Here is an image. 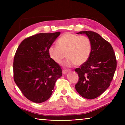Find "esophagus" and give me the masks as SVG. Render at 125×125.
Wrapping results in <instances>:
<instances>
[{
    "mask_svg": "<svg viewBox=\"0 0 125 125\" xmlns=\"http://www.w3.org/2000/svg\"><path fill=\"white\" fill-rule=\"evenodd\" d=\"M69 71H70L69 69H63L62 71V73L63 74H66L67 72H68Z\"/></svg>",
    "mask_w": 125,
    "mask_h": 125,
    "instance_id": "1",
    "label": "esophagus"
}]
</instances>
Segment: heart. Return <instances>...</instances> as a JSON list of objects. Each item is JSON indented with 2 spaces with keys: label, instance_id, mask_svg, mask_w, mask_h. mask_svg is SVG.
Segmentation results:
<instances>
[{
  "label": "heart",
  "instance_id": "b5f03b06",
  "mask_svg": "<svg viewBox=\"0 0 125 125\" xmlns=\"http://www.w3.org/2000/svg\"><path fill=\"white\" fill-rule=\"evenodd\" d=\"M57 43L58 46H50L48 54L54 62L60 64L67 53L68 58L64 62V65L67 67L84 64L89 60L92 53V42L85 36L65 33L59 38Z\"/></svg>",
  "mask_w": 125,
  "mask_h": 125
}]
</instances>
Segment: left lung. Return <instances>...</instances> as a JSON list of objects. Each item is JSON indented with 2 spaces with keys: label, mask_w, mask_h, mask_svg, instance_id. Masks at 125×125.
Returning a JSON list of instances; mask_svg holds the SVG:
<instances>
[{
  "label": "left lung",
  "mask_w": 125,
  "mask_h": 125,
  "mask_svg": "<svg viewBox=\"0 0 125 125\" xmlns=\"http://www.w3.org/2000/svg\"><path fill=\"white\" fill-rule=\"evenodd\" d=\"M92 42V53L89 60L75 69L79 80L75 88L84 98L94 99L109 87L115 74L117 62L111 44L98 33L92 31H80Z\"/></svg>",
  "instance_id": "1"
}]
</instances>
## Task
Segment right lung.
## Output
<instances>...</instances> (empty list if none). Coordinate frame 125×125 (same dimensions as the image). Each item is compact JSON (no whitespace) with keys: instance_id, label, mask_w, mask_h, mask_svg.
<instances>
[{"instance_id":"1","label":"right lung","mask_w":125,"mask_h":125,"mask_svg":"<svg viewBox=\"0 0 125 125\" xmlns=\"http://www.w3.org/2000/svg\"><path fill=\"white\" fill-rule=\"evenodd\" d=\"M60 32L40 33L20 44L14 58V80L25 97L36 103L45 102L52 94L55 83L62 75L58 63L48 49Z\"/></svg>"}]
</instances>
